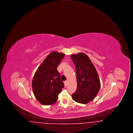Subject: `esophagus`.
Instances as JSON below:
<instances>
[{
    "instance_id": "1",
    "label": "esophagus",
    "mask_w": 133,
    "mask_h": 133,
    "mask_svg": "<svg viewBox=\"0 0 133 133\" xmlns=\"http://www.w3.org/2000/svg\"><path fill=\"white\" fill-rule=\"evenodd\" d=\"M64 85H65V87H66V86H67V82L66 81H64Z\"/></svg>"
}]
</instances>
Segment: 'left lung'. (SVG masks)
I'll list each match as a JSON object with an SVG mask.
<instances>
[{"label":"left lung","instance_id":"obj_1","mask_svg":"<svg viewBox=\"0 0 133 133\" xmlns=\"http://www.w3.org/2000/svg\"><path fill=\"white\" fill-rule=\"evenodd\" d=\"M76 68L77 88L72 95L74 101L87 104L95 98L100 88L97 71L88 56L83 53L71 55Z\"/></svg>","mask_w":133,"mask_h":133}]
</instances>
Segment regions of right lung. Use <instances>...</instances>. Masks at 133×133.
<instances>
[{"instance_id":"right-lung-1","label":"right lung","mask_w":133,"mask_h":133,"mask_svg":"<svg viewBox=\"0 0 133 133\" xmlns=\"http://www.w3.org/2000/svg\"><path fill=\"white\" fill-rule=\"evenodd\" d=\"M65 54L52 52L38 67L32 80L35 97L44 105H52L57 101L58 95L64 87L57 68Z\"/></svg>"}]
</instances>
